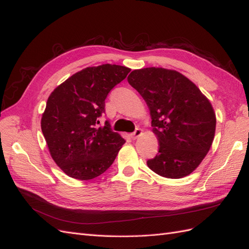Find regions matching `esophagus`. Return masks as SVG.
<instances>
[{
	"mask_svg": "<svg viewBox=\"0 0 249 249\" xmlns=\"http://www.w3.org/2000/svg\"><path fill=\"white\" fill-rule=\"evenodd\" d=\"M141 134H142V129H141V128H136L135 131L133 133H131L130 136H131L132 140H136V139L139 138V136H141Z\"/></svg>",
	"mask_w": 249,
	"mask_h": 249,
	"instance_id": "34e87169",
	"label": "esophagus"
}]
</instances>
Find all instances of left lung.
<instances>
[{
  "mask_svg": "<svg viewBox=\"0 0 249 249\" xmlns=\"http://www.w3.org/2000/svg\"><path fill=\"white\" fill-rule=\"evenodd\" d=\"M127 81L146 101L159 142L147 161L164 178L188 176L203 161L213 142L216 117L210 101L176 70L149 67L133 70Z\"/></svg>",
  "mask_w": 249,
  "mask_h": 249,
  "instance_id": "left-lung-1",
  "label": "left lung"
}]
</instances>
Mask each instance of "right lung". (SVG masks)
Returning <instances> with one entry per match:
<instances>
[{"instance_id": "add662e5", "label": "right lung", "mask_w": 249, "mask_h": 249, "mask_svg": "<svg viewBox=\"0 0 249 249\" xmlns=\"http://www.w3.org/2000/svg\"><path fill=\"white\" fill-rule=\"evenodd\" d=\"M130 72L103 64L87 67L67 78L50 95L41 129L53 161L71 178L91 180L113 164L125 140L99 117L106 98Z\"/></svg>"}]
</instances>
